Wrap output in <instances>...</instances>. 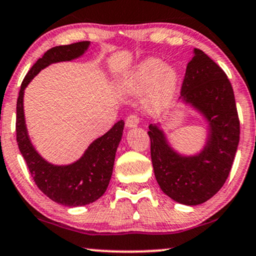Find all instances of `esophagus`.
I'll use <instances>...</instances> for the list:
<instances>
[{
	"label": "esophagus",
	"mask_w": 256,
	"mask_h": 256,
	"mask_svg": "<svg viewBox=\"0 0 256 256\" xmlns=\"http://www.w3.org/2000/svg\"><path fill=\"white\" fill-rule=\"evenodd\" d=\"M140 124V119L136 116H129L126 119V127L127 128H136Z\"/></svg>",
	"instance_id": "34e87169"
}]
</instances>
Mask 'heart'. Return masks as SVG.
<instances>
[{
    "label": "heart",
    "instance_id": "b5f03b06",
    "mask_svg": "<svg viewBox=\"0 0 256 256\" xmlns=\"http://www.w3.org/2000/svg\"><path fill=\"white\" fill-rule=\"evenodd\" d=\"M180 84V72L176 66L158 58H146L132 66L118 82V90L124 94H144V107L157 113L173 102Z\"/></svg>",
    "mask_w": 256,
    "mask_h": 256
}]
</instances>
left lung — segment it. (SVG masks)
<instances>
[{
  "instance_id": "left-lung-1",
  "label": "left lung",
  "mask_w": 256,
  "mask_h": 256,
  "mask_svg": "<svg viewBox=\"0 0 256 256\" xmlns=\"http://www.w3.org/2000/svg\"><path fill=\"white\" fill-rule=\"evenodd\" d=\"M178 102L204 122V143L186 154L170 142L160 122L149 126L151 160L156 180L173 201L184 206L204 203L223 187L238 149L240 124L228 76L204 52L192 50Z\"/></svg>"
}]
</instances>
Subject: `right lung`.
Here are the masks:
<instances>
[{"label": "right lung", "mask_w": 256, "mask_h": 256, "mask_svg": "<svg viewBox=\"0 0 256 256\" xmlns=\"http://www.w3.org/2000/svg\"><path fill=\"white\" fill-rule=\"evenodd\" d=\"M88 47L90 42H80L48 50L25 76L17 100V143L28 171L47 198L70 208L90 204L106 192L113 173L116 149L124 134V121H118L106 134L96 138L77 160L64 165L53 164L36 150L30 140L24 114V92L42 69L53 64L80 58Z\"/></svg>", "instance_id": "obj_1"}]
</instances>
